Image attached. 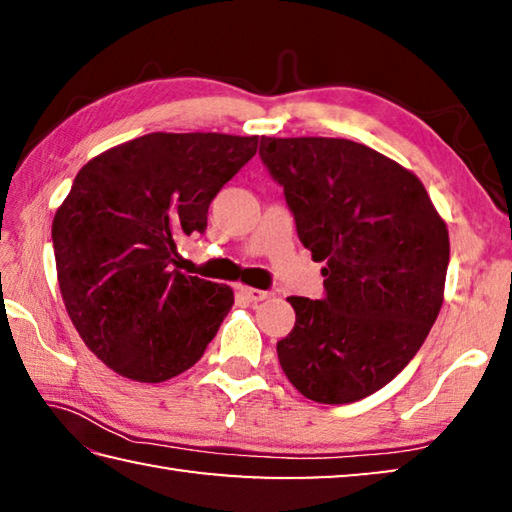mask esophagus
<instances>
[{"label": "esophagus", "instance_id": "esophagus-1", "mask_svg": "<svg viewBox=\"0 0 512 512\" xmlns=\"http://www.w3.org/2000/svg\"><path fill=\"white\" fill-rule=\"evenodd\" d=\"M241 293L250 300V302H259V300H266L271 293L262 291V289H253V287H241Z\"/></svg>", "mask_w": 512, "mask_h": 512}]
</instances>
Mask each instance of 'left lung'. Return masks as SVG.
<instances>
[{"label":"left lung","mask_w":512,"mask_h":512,"mask_svg":"<svg viewBox=\"0 0 512 512\" xmlns=\"http://www.w3.org/2000/svg\"><path fill=\"white\" fill-rule=\"evenodd\" d=\"M325 296H291L277 359L318 404L363 400L406 368L443 307L449 232L413 171L341 137H262Z\"/></svg>","instance_id":"obj_1"}]
</instances>
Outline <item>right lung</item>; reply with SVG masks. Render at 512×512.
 Segmentation results:
<instances>
[{"label": "right lung", "instance_id": "right-lung-1", "mask_svg": "<svg viewBox=\"0 0 512 512\" xmlns=\"http://www.w3.org/2000/svg\"><path fill=\"white\" fill-rule=\"evenodd\" d=\"M259 137L149 133L92 158L56 210L58 287L83 343L117 375L160 384L203 357L235 296L173 268Z\"/></svg>", "mask_w": 512, "mask_h": 512}]
</instances>
